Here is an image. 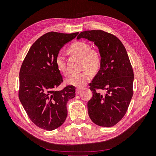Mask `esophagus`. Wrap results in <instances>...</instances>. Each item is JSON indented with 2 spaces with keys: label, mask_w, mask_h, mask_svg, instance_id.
<instances>
[{
  "label": "esophagus",
  "mask_w": 156,
  "mask_h": 156,
  "mask_svg": "<svg viewBox=\"0 0 156 156\" xmlns=\"http://www.w3.org/2000/svg\"><path fill=\"white\" fill-rule=\"evenodd\" d=\"M81 92H82V90L81 89H79V88L76 89V94H77V95H79V94H81Z\"/></svg>",
  "instance_id": "esophagus-1"
}]
</instances>
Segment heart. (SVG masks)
Returning a JSON list of instances; mask_svg holds the SVG:
<instances>
[{
  "label": "heart",
  "instance_id": "heart-1",
  "mask_svg": "<svg viewBox=\"0 0 156 156\" xmlns=\"http://www.w3.org/2000/svg\"><path fill=\"white\" fill-rule=\"evenodd\" d=\"M71 53L82 58V68L85 69L79 73H73L69 76L66 82L69 85L83 88L90 81L92 77V72H97L101 66V55L97 49H91V47L87 42L77 41L71 45ZM55 64L57 69L62 74L67 75L68 69L66 64L65 58L62 53H58L56 56ZM88 69L89 70H86Z\"/></svg>",
  "mask_w": 156,
  "mask_h": 156
}]
</instances>
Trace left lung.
<instances>
[{
    "label": "left lung",
    "mask_w": 156,
    "mask_h": 156,
    "mask_svg": "<svg viewBox=\"0 0 156 156\" xmlns=\"http://www.w3.org/2000/svg\"><path fill=\"white\" fill-rule=\"evenodd\" d=\"M93 41L99 49L101 66L90 84L92 98L88 102V115L94 124L112 127L124 117L133 96L134 75L126 49L113 34L100 30H86L77 39ZM106 91L105 95L96 92Z\"/></svg>",
    "instance_id": "1"
}]
</instances>
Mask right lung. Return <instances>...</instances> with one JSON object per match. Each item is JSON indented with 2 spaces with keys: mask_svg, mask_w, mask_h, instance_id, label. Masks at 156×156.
I'll list each match as a JSON object with an SVG mask.
<instances>
[{
  "mask_svg": "<svg viewBox=\"0 0 156 156\" xmlns=\"http://www.w3.org/2000/svg\"><path fill=\"white\" fill-rule=\"evenodd\" d=\"M78 34L47 33L32 44L21 65L19 98L31 121L43 129L62 126L68 115L67 102L75 96L73 86L56 90L63 80L55 58Z\"/></svg>",
  "mask_w": 156,
  "mask_h": 156,
  "instance_id": "1",
  "label": "right lung"
}]
</instances>
